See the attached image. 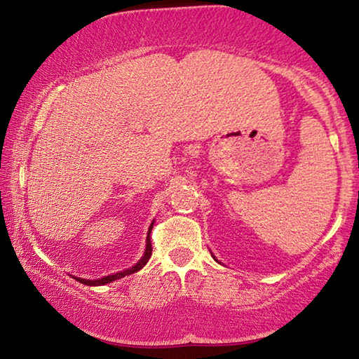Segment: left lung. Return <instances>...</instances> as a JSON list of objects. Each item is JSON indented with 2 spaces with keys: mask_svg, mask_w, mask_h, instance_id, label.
Returning a JSON list of instances; mask_svg holds the SVG:
<instances>
[{
  "mask_svg": "<svg viewBox=\"0 0 359 359\" xmlns=\"http://www.w3.org/2000/svg\"><path fill=\"white\" fill-rule=\"evenodd\" d=\"M211 255H212V253H211ZM212 258H214V259H216V256H214V255H212ZM216 261H217V259H216ZM217 263H219V261H217Z\"/></svg>",
  "mask_w": 359,
  "mask_h": 359,
  "instance_id": "obj_1",
  "label": "left lung"
}]
</instances>
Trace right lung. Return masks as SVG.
<instances>
[{"instance_id":"obj_1","label":"right lung","mask_w":359,"mask_h":359,"mask_svg":"<svg viewBox=\"0 0 359 359\" xmlns=\"http://www.w3.org/2000/svg\"><path fill=\"white\" fill-rule=\"evenodd\" d=\"M153 226H154V221H151V226H149L148 229V235H147V247H145V253H143V256L140 259L137 261L135 264H133L132 267H128V269H124V271H119V272H114V274H109V276H104L101 277V279H95V280H90V279H82V277H74L77 282L80 283H85V285H92V287H98V285H106V283H111L114 282L117 279H122V277L126 276H130L133 274V272H138L142 269L143 266H145L148 263V259L151 258V251H153V247H151V231H153Z\"/></svg>"}]
</instances>
